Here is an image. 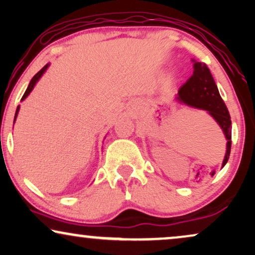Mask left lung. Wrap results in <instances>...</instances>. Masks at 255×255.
Returning a JSON list of instances; mask_svg holds the SVG:
<instances>
[{
  "mask_svg": "<svg viewBox=\"0 0 255 255\" xmlns=\"http://www.w3.org/2000/svg\"><path fill=\"white\" fill-rule=\"evenodd\" d=\"M193 73L188 81L179 88L176 100L186 106L205 111L211 115L220 128H222L226 142V154L224 157L222 168L229 161L231 152V136H232V122L227 107L220 97L218 87L213 80L209 67L204 63L193 60Z\"/></svg>",
  "mask_w": 255,
  "mask_h": 255,
  "instance_id": "1",
  "label": "left lung"
}]
</instances>
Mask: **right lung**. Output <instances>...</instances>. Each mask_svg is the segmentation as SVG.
Here are the masks:
<instances>
[{
	"mask_svg": "<svg viewBox=\"0 0 255 255\" xmlns=\"http://www.w3.org/2000/svg\"><path fill=\"white\" fill-rule=\"evenodd\" d=\"M49 65H50V64H46V65L44 66L43 69L40 70L38 73H36L35 76H33V78H32V79H31V81H30V83H29V86H28V88H26L25 93L23 94V97H22L21 101L24 100L25 98L29 96L30 92H31V91L33 90V87H35V85L37 84V81H38V80L40 79V77H42L43 74H44V72H45V71L47 70V67H49ZM18 112H19V106H17V110H16V113H15V119H13V124H15V121H16V118H17V114H18Z\"/></svg>",
	"mask_w": 255,
	"mask_h": 255,
	"instance_id": "add662e5",
	"label": "right lung"
}]
</instances>
